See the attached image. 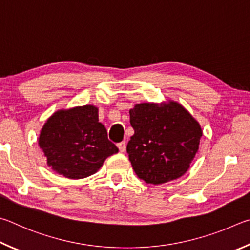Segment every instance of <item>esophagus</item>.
Here are the masks:
<instances>
[{
	"label": "esophagus",
	"instance_id": "esophagus-1",
	"mask_svg": "<svg viewBox=\"0 0 250 250\" xmlns=\"http://www.w3.org/2000/svg\"><path fill=\"white\" fill-rule=\"evenodd\" d=\"M117 148H118V150H120V152H124L126 149V143L122 142L120 144H117Z\"/></svg>",
	"mask_w": 250,
	"mask_h": 250
}]
</instances>
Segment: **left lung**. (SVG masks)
<instances>
[{"label": "left lung", "mask_w": 250, "mask_h": 250, "mask_svg": "<svg viewBox=\"0 0 250 250\" xmlns=\"http://www.w3.org/2000/svg\"><path fill=\"white\" fill-rule=\"evenodd\" d=\"M129 116L135 133L126 150L137 177L152 185L182 177L199 150V122L172 100L136 104Z\"/></svg>", "instance_id": "left-lung-1"}]
</instances>
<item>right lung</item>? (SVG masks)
<instances>
[{
    "label": "right lung",
    "instance_id": "1",
    "mask_svg": "<svg viewBox=\"0 0 250 250\" xmlns=\"http://www.w3.org/2000/svg\"><path fill=\"white\" fill-rule=\"evenodd\" d=\"M38 145L47 165L68 179L92 176L107 157L118 152L99 122V108L94 105L58 109L43 124Z\"/></svg>",
    "mask_w": 250,
    "mask_h": 250
}]
</instances>
